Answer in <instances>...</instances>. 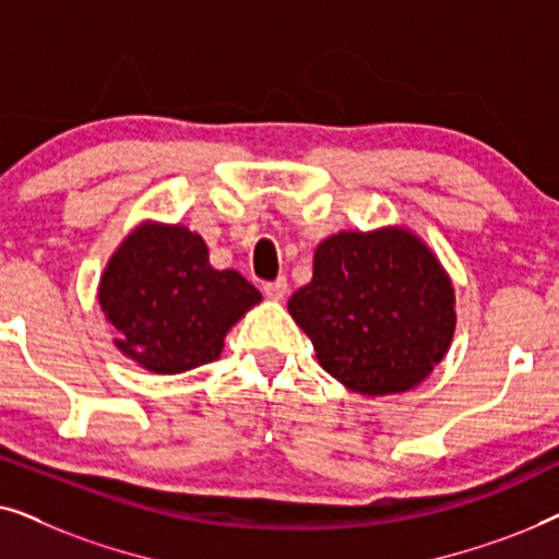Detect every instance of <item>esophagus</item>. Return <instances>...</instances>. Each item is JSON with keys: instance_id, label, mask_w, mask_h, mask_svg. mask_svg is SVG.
Segmentation results:
<instances>
[{"instance_id": "esophagus-1", "label": "esophagus", "mask_w": 559, "mask_h": 559, "mask_svg": "<svg viewBox=\"0 0 559 559\" xmlns=\"http://www.w3.org/2000/svg\"><path fill=\"white\" fill-rule=\"evenodd\" d=\"M264 295L270 297V300H285V295H287V289H289V285H287V277H277V280H272V282H264Z\"/></svg>"}]
</instances>
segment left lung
Returning a JSON list of instances; mask_svg holds the SVG:
<instances>
[{"instance_id": "8db88e82", "label": "left lung", "mask_w": 559, "mask_h": 559, "mask_svg": "<svg viewBox=\"0 0 559 559\" xmlns=\"http://www.w3.org/2000/svg\"><path fill=\"white\" fill-rule=\"evenodd\" d=\"M453 302L448 274L409 231H343L318 247L312 282L289 297V316L341 384L394 394L445 356Z\"/></svg>"}]
</instances>
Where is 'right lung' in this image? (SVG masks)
<instances>
[{
    "instance_id": "obj_1",
    "label": "right lung",
    "mask_w": 559,
    "mask_h": 559,
    "mask_svg": "<svg viewBox=\"0 0 559 559\" xmlns=\"http://www.w3.org/2000/svg\"><path fill=\"white\" fill-rule=\"evenodd\" d=\"M259 289L234 270H213L186 226H140L106 266L98 302L119 331L121 354L155 373H180L221 356L224 335Z\"/></svg>"
}]
</instances>
